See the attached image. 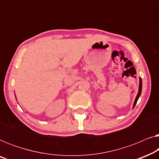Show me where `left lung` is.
Returning <instances> with one entry per match:
<instances>
[{
    "label": "left lung",
    "instance_id": "obj_1",
    "mask_svg": "<svg viewBox=\"0 0 159 159\" xmlns=\"http://www.w3.org/2000/svg\"><path fill=\"white\" fill-rule=\"evenodd\" d=\"M141 91H142V80H141V78H140V84H139V90H138V95H137L135 101H134V105H133V108L134 107V106H135L137 102H138V100L139 97H140V95L141 94Z\"/></svg>",
    "mask_w": 159,
    "mask_h": 159
}]
</instances>
